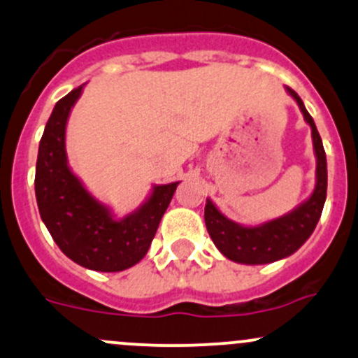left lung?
Instances as JSON below:
<instances>
[{
  "label": "left lung",
  "mask_w": 358,
  "mask_h": 358,
  "mask_svg": "<svg viewBox=\"0 0 358 358\" xmlns=\"http://www.w3.org/2000/svg\"><path fill=\"white\" fill-rule=\"evenodd\" d=\"M285 90L297 101L304 120L311 127L314 156H316V185L313 194L296 209L258 226H243L231 221L210 199H207L206 212H203L206 227L217 250L231 262L245 263V265H265L290 257L308 241L323 212L326 187H328L323 141L301 96L289 86H285Z\"/></svg>",
  "instance_id": "1"
}]
</instances>
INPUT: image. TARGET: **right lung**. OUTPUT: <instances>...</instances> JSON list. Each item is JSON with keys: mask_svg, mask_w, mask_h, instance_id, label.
Returning a JSON list of instances; mask_svg holds the SVG:
<instances>
[{"mask_svg": "<svg viewBox=\"0 0 358 358\" xmlns=\"http://www.w3.org/2000/svg\"><path fill=\"white\" fill-rule=\"evenodd\" d=\"M83 86L61 98L47 120L35 166V197L42 221L66 257L95 272H122L146 257L180 182L155 185L143 206L124 217L93 197L71 171L66 152V125Z\"/></svg>", "mask_w": 358, "mask_h": 358, "instance_id": "add662e5", "label": "right lung"}]
</instances>
